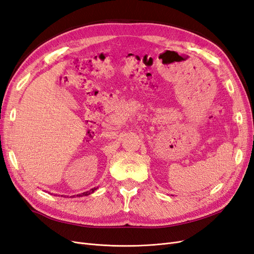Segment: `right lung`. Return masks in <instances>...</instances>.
<instances>
[{
    "label": "right lung",
    "instance_id": "obj_1",
    "mask_svg": "<svg viewBox=\"0 0 254 254\" xmlns=\"http://www.w3.org/2000/svg\"><path fill=\"white\" fill-rule=\"evenodd\" d=\"M98 188H93V189H91L90 190H88V191H84V193H81V194H79V195H77L78 197H81V196H88V195H90V194H92V193H94V191L97 190ZM64 196V195H63Z\"/></svg>",
    "mask_w": 254,
    "mask_h": 254
}]
</instances>
